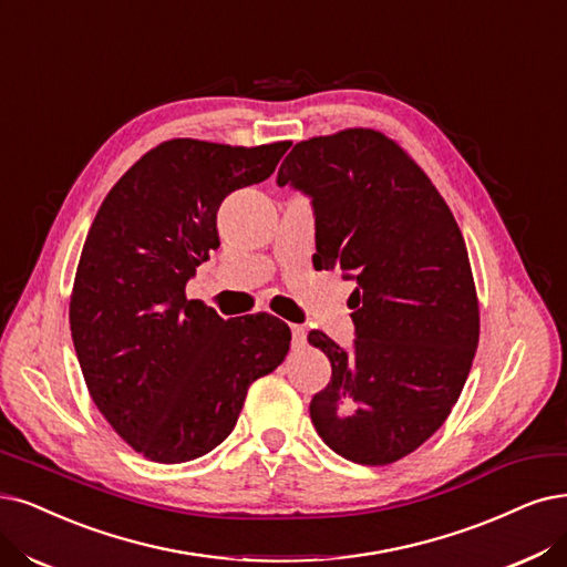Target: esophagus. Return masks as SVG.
Instances as JSON below:
<instances>
[{
	"label": "esophagus",
	"mask_w": 567,
	"mask_h": 567,
	"mask_svg": "<svg viewBox=\"0 0 567 567\" xmlns=\"http://www.w3.org/2000/svg\"><path fill=\"white\" fill-rule=\"evenodd\" d=\"M306 337H308V333L301 324H291V343L301 348V346H306Z\"/></svg>",
	"instance_id": "esophagus-1"
}]
</instances>
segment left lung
<instances>
[{"label": "left lung", "mask_w": 567, "mask_h": 567, "mask_svg": "<svg viewBox=\"0 0 567 567\" xmlns=\"http://www.w3.org/2000/svg\"><path fill=\"white\" fill-rule=\"evenodd\" d=\"M285 184L316 209L312 264L358 282L352 352L308 333L331 362L312 425L346 460L390 465L444 425L472 369L478 299L463 234L417 163L371 128L295 144Z\"/></svg>", "instance_id": "1"}]
</instances>
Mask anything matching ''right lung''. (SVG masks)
<instances>
[{
  "label": "right lung",
  "instance_id": "add662e5",
  "mask_svg": "<svg viewBox=\"0 0 567 567\" xmlns=\"http://www.w3.org/2000/svg\"><path fill=\"white\" fill-rule=\"evenodd\" d=\"M289 144L167 140L112 186L91 224L70 301L74 350L100 413L154 463L219 446L249 385L289 350L278 318L221 320L184 291L219 247L221 200L268 179Z\"/></svg>",
  "mask_w": 567,
  "mask_h": 567
}]
</instances>
